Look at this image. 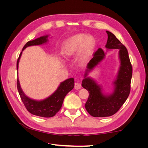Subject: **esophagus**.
Instances as JSON below:
<instances>
[{"instance_id": "1", "label": "esophagus", "mask_w": 148, "mask_h": 148, "mask_svg": "<svg viewBox=\"0 0 148 148\" xmlns=\"http://www.w3.org/2000/svg\"><path fill=\"white\" fill-rule=\"evenodd\" d=\"M74 88L76 90H79L81 88V84L79 83H75L74 84Z\"/></svg>"}]
</instances>
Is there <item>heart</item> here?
I'll return each mask as SVG.
<instances>
[{
    "mask_svg": "<svg viewBox=\"0 0 148 148\" xmlns=\"http://www.w3.org/2000/svg\"><path fill=\"white\" fill-rule=\"evenodd\" d=\"M96 46V40L92 36L77 34L69 37L62 42L61 55L65 59L74 56L79 51V58L84 60L92 55Z\"/></svg>",
    "mask_w": 148,
    "mask_h": 148,
    "instance_id": "heart-1",
    "label": "heart"
}]
</instances>
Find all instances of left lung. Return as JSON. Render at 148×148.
<instances>
[{
  "label": "left lung",
  "mask_w": 148,
  "mask_h": 148,
  "mask_svg": "<svg viewBox=\"0 0 148 148\" xmlns=\"http://www.w3.org/2000/svg\"><path fill=\"white\" fill-rule=\"evenodd\" d=\"M106 32L108 38L106 48L108 49H119L120 66L116 79L113 81L114 90L112 93L106 94L103 92L102 86L99 85L92 77H88L89 72L105 58L106 53L102 49L99 48L94 53L93 57L88 64L84 78L82 81V86L89 93L85 108L93 117H108L114 114L126 101L130 92L132 67L127 49L114 34L109 31H106Z\"/></svg>",
  "instance_id": "left-lung-1"
}]
</instances>
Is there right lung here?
Segmentation results:
<instances>
[{"mask_svg": "<svg viewBox=\"0 0 148 148\" xmlns=\"http://www.w3.org/2000/svg\"><path fill=\"white\" fill-rule=\"evenodd\" d=\"M48 37L49 36L48 35L44 36L33 40L29 41L24 46L22 51L29 46L41 45L47 43L48 42ZM22 51L20 54L17 61V70L18 69L19 61H20ZM74 87V78H69V79H66L60 84L58 88L51 95L47 97L45 99L37 100L29 98L25 94L21 89L18 78L17 79V88L18 92L22 102L25 106L27 111L34 115L45 118L53 117L60 111V109L62 108L65 97L70 91L73 89Z\"/></svg>", "mask_w": 148, "mask_h": 148, "instance_id": "right-lung-1", "label": "right lung"}]
</instances>
